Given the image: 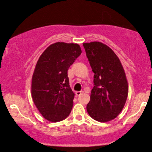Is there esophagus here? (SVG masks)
Wrapping results in <instances>:
<instances>
[{
    "instance_id": "obj_1",
    "label": "esophagus",
    "mask_w": 152,
    "mask_h": 152,
    "mask_svg": "<svg viewBox=\"0 0 152 152\" xmlns=\"http://www.w3.org/2000/svg\"><path fill=\"white\" fill-rule=\"evenodd\" d=\"M76 95L77 96H80V95H82V94H83V91H76Z\"/></svg>"
}]
</instances>
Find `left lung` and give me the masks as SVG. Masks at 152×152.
<instances>
[{
  "instance_id": "1",
  "label": "left lung",
  "mask_w": 152,
  "mask_h": 152,
  "mask_svg": "<svg viewBox=\"0 0 152 152\" xmlns=\"http://www.w3.org/2000/svg\"><path fill=\"white\" fill-rule=\"evenodd\" d=\"M92 71L94 86L86 110L96 121L107 122L122 111L129 94L126 73L119 58L100 42L83 43Z\"/></svg>"
}]
</instances>
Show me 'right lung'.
<instances>
[{"label":"right lung","instance_id":"1","mask_svg":"<svg viewBox=\"0 0 152 152\" xmlns=\"http://www.w3.org/2000/svg\"><path fill=\"white\" fill-rule=\"evenodd\" d=\"M81 54L78 44L58 42L47 47L37 61L31 96L45 119L58 122L70 115L75 94L69 85L68 70Z\"/></svg>","mask_w":152,"mask_h":152}]
</instances>
